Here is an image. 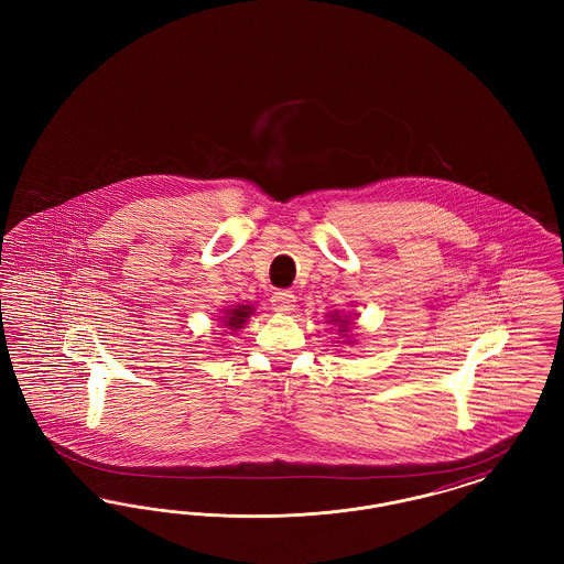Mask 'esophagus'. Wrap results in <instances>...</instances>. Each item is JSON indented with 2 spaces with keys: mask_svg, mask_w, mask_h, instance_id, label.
<instances>
[{
  "mask_svg": "<svg viewBox=\"0 0 564 564\" xmlns=\"http://www.w3.org/2000/svg\"><path fill=\"white\" fill-rule=\"evenodd\" d=\"M270 302H272V308H274L279 315H288V313H292L295 308V295L292 294V292H288V290L274 292Z\"/></svg>",
  "mask_w": 564,
  "mask_h": 564,
  "instance_id": "1",
  "label": "esophagus"
}]
</instances>
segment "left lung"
<instances>
[{
  "label": "left lung",
  "instance_id": "left-lung-1",
  "mask_svg": "<svg viewBox=\"0 0 564 564\" xmlns=\"http://www.w3.org/2000/svg\"><path fill=\"white\" fill-rule=\"evenodd\" d=\"M327 317H329V322L338 323V325H340V329H338V332H347L345 327L349 325V322H347L349 317H340V315H336V313H334V315H327Z\"/></svg>",
  "mask_w": 564,
  "mask_h": 564
}]
</instances>
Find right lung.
I'll return each mask as SVG.
<instances>
[{
	"mask_svg": "<svg viewBox=\"0 0 564 564\" xmlns=\"http://www.w3.org/2000/svg\"><path fill=\"white\" fill-rule=\"evenodd\" d=\"M253 315V306H249V304H239L237 308H230V311H226V317H221V323L226 325V327H230V329H241L245 327V323L247 319Z\"/></svg>",
	"mask_w": 564,
	"mask_h": 564,
	"instance_id": "add662e5",
	"label": "right lung"
}]
</instances>
